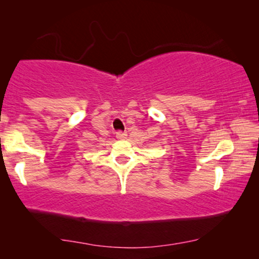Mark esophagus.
Returning <instances> with one entry per match:
<instances>
[{
  "mask_svg": "<svg viewBox=\"0 0 259 259\" xmlns=\"http://www.w3.org/2000/svg\"><path fill=\"white\" fill-rule=\"evenodd\" d=\"M116 137H117V139H119V140L126 139V133H124V132H117V133H116Z\"/></svg>",
  "mask_w": 259,
  "mask_h": 259,
  "instance_id": "esophagus-1",
  "label": "esophagus"
}]
</instances>
